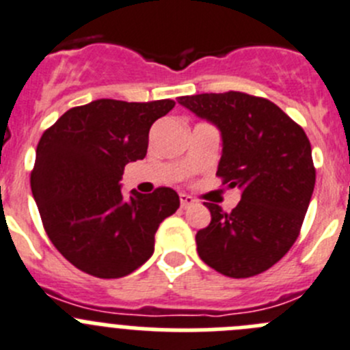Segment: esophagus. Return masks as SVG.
<instances>
[{
    "label": "esophagus",
    "instance_id": "34e87169",
    "mask_svg": "<svg viewBox=\"0 0 350 350\" xmlns=\"http://www.w3.org/2000/svg\"><path fill=\"white\" fill-rule=\"evenodd\" d=\"M179 202H181V207L186 208V207H190V205L195 204V198L190 197V195L181 193V195H179Z\"/></svg>",
    "mask_w": 350,
    "mask_h": 350
}]
</instances>
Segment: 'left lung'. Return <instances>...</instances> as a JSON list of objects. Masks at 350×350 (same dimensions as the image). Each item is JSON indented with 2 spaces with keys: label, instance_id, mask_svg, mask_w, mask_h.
Segmentation results:
<instances>
[{
  "label": "left lung",
  "instance_id": "8db88e82",
  "mask_svg": "<svg viewBox=\"0 0 350 350\" xmlns=\"http://www.w3.org/2000/svg\"><path fill=\"white\" fill-rule=\"evenodd\" d=\"M221 131L215 174L241 200L228 214L205 202L211 224L195 237L200 259L230 278L269 269L295 243L316 183L309 138L278 105L240 91L179 96Z\"/></svg>",
  "mask_w": 350,
  "mask_h": 350
}]
</instances>
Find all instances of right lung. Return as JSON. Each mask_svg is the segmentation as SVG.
Returning a JSON list of instances; mask_svg holds the SVG:
<instances>
[{"label":"right lung","mask_w":350,"mask_h":350,"mask_svg":"<svg viewBox=\"0 0 350 350\" xmlns=\"http://www.w3.org/2000/svg\"><path fill=\"white\" fill-rule=\"evenodd\" d=\"M172 100H94L67 110L42 133L31 190L51 243L96 278H122L152 257L159 224L174 214L172 188L122 193L126 164L145 159L148 133Z\"/></svg>","instance_id":"obj_1"}]
</instances>
